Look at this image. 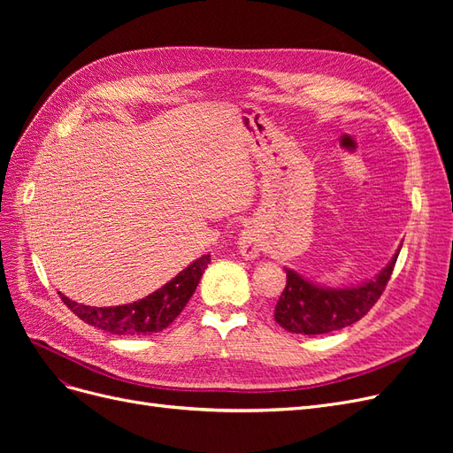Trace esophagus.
Wrapping results in <instances>:
<instances>
[{
	"label": "esophagus",
	"instance_id": "1",
	"mask_svg": "<svg viewBox=\"0 0 453 453\" xmlns=\"http://www.w3.org/2000/svg\"><path fill=\"white\" fill-rule=\"evenodd\" d=\"M238 250L245 258H255L263 251V236L253 225H245L238 236Z\"/></svg>",
	"mask_w": 453,
	"mask_h": 453
}]
</instances>
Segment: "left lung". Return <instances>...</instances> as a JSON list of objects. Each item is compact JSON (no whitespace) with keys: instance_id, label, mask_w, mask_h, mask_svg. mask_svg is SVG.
<instances>
[{"instance_id":"left-lung-1","label":"left lung","mask_w":453,"mask_h":453,"mask_svg":"<svg viewBox=\"0 0 453 453\" xmlns=\"http://www.w3.org/2000/svg\"><path fill=\"white\" fill-rule=\"evenodd\" d=\"M403 243L386 268L374 278L349 287L319 285L296 270L285 268L287 285L276 304L273 319L295 334H326L359 321L386 289Z\"/></svg>"}]
</instances>
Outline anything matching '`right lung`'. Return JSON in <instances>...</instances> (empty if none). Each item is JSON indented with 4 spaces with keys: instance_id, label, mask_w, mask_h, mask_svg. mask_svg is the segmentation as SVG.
Segmentation results:
<instances>
[{
    "instance_id": "add662e5",
    "label": "right lung",
    "mask_w": 453,
    "mask_h": 453,
    "mask_svg": "<svg viewBox=\"0 0 453 453\" xmlns=\"http://www.w3.org/2000/svg\"><path fill=\"white\" fill-rule=\"evenodd\" d=\"M210 260V255H202L177 273L173 280L164 283L160 289L130 304L98 308L79 304L62 293L60 298L79 319L96 328H102L105 333L119 336H145L160 333L183 311L190 296L196 291Z\"/></svg>"
}]
</instances>
